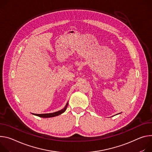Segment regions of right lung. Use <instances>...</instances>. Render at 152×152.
I'll use <instances>...</instances> for the list:
<instances>
[{
  "instance_id": "obj_1",
  "label": "right lung",
  "mask_w": 152,
  "mask_h": 152,
  "mask_svg": "<svg viewBox=\"0 0 152 152\" xmlns=\"http://www.w3.org/2000/svg\"><path fill=\"white\" fill-rule=\"evenodd\" d=\"M67 105H68V103H67L66 106L64 107V108H63L62 110H60L59 111L54 112V113H45V114H34L36 116L42 117V118H50V117H54V116H58L61 113H63L67 109Z\"/></svg>"
}]
</instances>
